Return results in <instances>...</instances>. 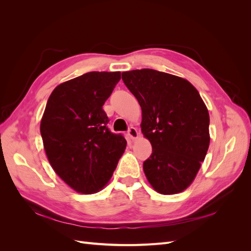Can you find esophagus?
Segmentation results:
<instances>
[{
    "mask_svg": "<svg viewBox=\"0 0 251 251\" xmlns=\"http://www.w3.org/2000/svg\"><path fill=\"white\" fill-rule=\"evenodd\" d=\"M127 135L130 136V137H131L132 139H136V138H137L138 136H139V133H138V131H137V128L134 127V126H131V127H128Z\"/></svg>",
    "mask_w": 251,
    "mask_h": 251,
    "instance_id": "34e87169",
    "label": "esophagus"
}]
</instances>
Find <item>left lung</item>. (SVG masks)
Masks as SVG:
<instances>
[{"label": "left lung", "mask_w": 251, "mask_h": 251, "mask_svg": "<svg viewBox=\"0 0 251 251\" xmlns=\"http://www.w3.org/2000/svg\"><path fill=\"white\" fill-rule=\"evenodd\" d=\"M142 110L141 131L151 155L144 174L156 192L174 195L194 181L209 147V114L197 89L175 75L153 69L123 72Z\"/></svg>", "instance_id": "left-lung-1"}]
</instances>
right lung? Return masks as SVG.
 Segmentation results:
<instances>
[{"label": "right lung", "instance_id": "add662e5", "mask_svg": "<svg viewBox=\"0 0 251 251\" xmlns=\"http://www.w3.org/2000/svg\"><path fill=\"white\" fill-rule=\"evenodd\" d=\"M120 72H88L58 85L41 121L52 169L74 191L94 194L111 179L126 147L124 135L108 127L102 105Z\"/></svg>", "mask_w": 251, "mask_h": 251}]
</instances>
